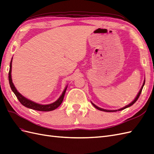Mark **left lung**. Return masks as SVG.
Listing matches in <instances>:
<instances>
[{
  "label": "left lung",
  "mask_w": 154,
  "mask_h": 154,
  "mask_svg": "<svg viewBox=\"0 0 154 154\" xmlns=\"http://www.w3.org/2000/svg\"><path fill=\"white\" fill-rule=\"evenodd\" d=\"M144 83H145V81H144V83H143V86H142V87H141V88H140V91H139V94H137V97H135V99L134 100L131 102V103L129 104V105H126L125 107H123V108H121V109H118V110H113V111H111V110H106V109H101V108L98 107L97 106H96V105H94L93 103H92V104L94 106V107L96 108V109H98V110H100V111H105V112H116V111H122V110H124V109H126V108H128V107H130V106L133 105L134 103H135V102L137 101V100L139 99V96H140V95L141 92H142V90H143V86H144Z\"/></svg>",
  "instance_id": "left-lung-1"
}]
</instances>
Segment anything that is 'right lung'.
<instances>
[{
  "instance_id": "add662e5",
  "label": "right lung",
  "mask_w": 154,
  "mask_h": 154,
  "mask_svg": "<svg viewBox=\"0 0 154 154\" xmlns=\"http://www.w3.org/2000/svg\"><path fill=\"white\" fill-rule=\"evenodd\" d=\"M11 62H12V58H11V60L10 62V70H9V73H8V79H9V83L10 85L11 89L14 93L15 94V95L16 96L19 102L25 107L29 108V109H32L34 110H36V111H53V110L56 109L58 108L59 106L61 105L62 103V101L64 100V97L65 95V93L67 89V86L66 88L64 89V92H62V95L60 97L58 98V99L54 101V103H51L49 105H40L36 103H34V102L30 101L28 99H26V97L24 96H23L21 94L19 93L17 89L15 88V86L14 83L12 82V80H11Z\"/></svg>"
}]
</instances>
